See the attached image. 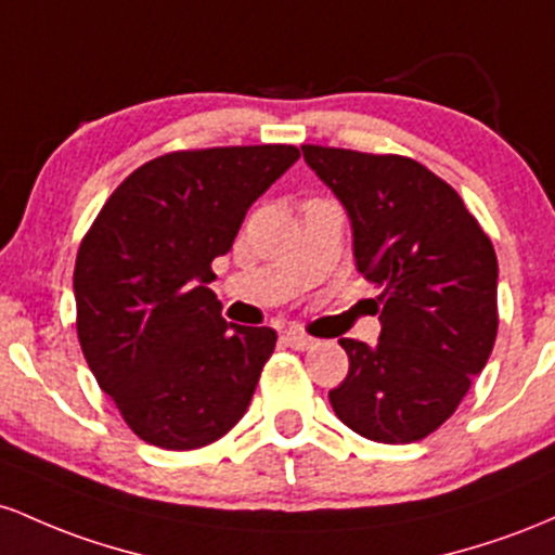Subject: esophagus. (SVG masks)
Masks as SVG:
<instances>
[{"mask_svg": "<svg viewBox=\"0 0 555 555\" xmlns=\"http://www.w3.org/2000/svg\"><path fill=\"white\" fill-rule=\"evenodd\" d=\"M283 344L296 348V351H309V348L317 346V340L311 338V335H304V333H296V330H291V333L283 335Z\"/></svg>", "mask_w": 555, "mask_h": 555, "instance_id": "obj_1", "label": "esophagus"}]
</instances>
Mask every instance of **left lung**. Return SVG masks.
<instances>
[{
  "instance_id": "left-lung-1",
  "label": "left lung",
  "mask_w": 555,
  "mask_h": 555,
  "mask_svg": "<svg viewBox=\"0 0 555 555\" xmlns=\"http://www.w3.org/2000/svg\"><path fill=\"white\" fill-rule=\"evenodd\" d=\"M351 220L357 270L377 296L379 340L340 338L333 412L361 438L414 443L456 412L498 333V259L462 196L398 154L301 146Z\"/></svg>"
}]
</instances>
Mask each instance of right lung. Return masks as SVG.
Wrapping results in <instances>:
<instances>
[{
  "label": "right lung",
  "instance_id": "right-lung-1",
  "mask_svg": "<svg viewBox=\"0 0 555 555\" xmlns=\"http://www.w3.org/2000/svg\"><path fill=\"white\" fill-rule=\"evenodd\" d=\"M296 159L285 143L165 154L117 185L80 241V348L146 443L191 451L246 414L278 335L222 320L211 261Z\"/></svg>",
  "mask_w": 555,
  "mask_h": 555
}]
</instances>
